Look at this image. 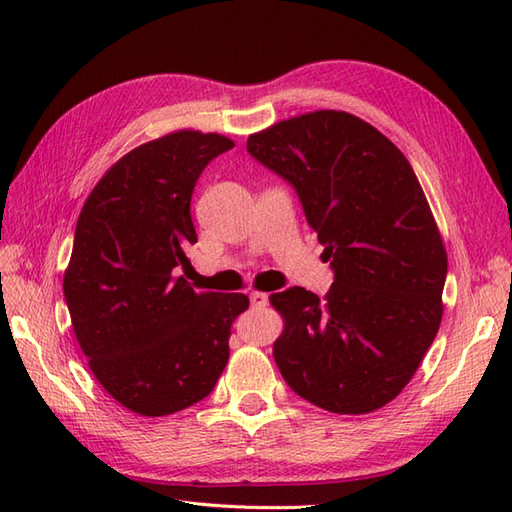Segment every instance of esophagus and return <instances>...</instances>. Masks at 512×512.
Here are the masks:
<instances>
[{
	"label": "esophagus",
	"instance_id": "esophagus-1",
	"mask_svg": "<svg viewBox=\"0 0 512 512\" xmlns=\"http://www.w3.org/2000/svg\"><path fill=\"white\" fill-rule=\"evenodd\" d=\"M250 306H253V308L268 306V295H266V292H250Z\"/></svg>",
	"mask_w": 512,
	"mask_h": 512
}]
</instances>
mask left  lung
<instances>
[{
  "instance_id": "8db88e82",
  "label": "left lung",
  "mask_w": 512,
  "mask_h": 512,
  "mask_svg": "<svg viewBox=\"0 0 512 512\" xmlns=\"http://www.w3.org/2000/svg\"><path fill=\"white\" fill-rule=\"evenodd\" d=\"M248 154L295 187L334 284L270 295L273 356L290 389L332 413H369L416 374L442 321L447 250L409 160L376 127L319 110L248 136Z\"/></svg>"
}]
</instances>
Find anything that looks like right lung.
I'll return each instance as SVG.
<instances>
[{
	"label": "right lung",
	"mask_w": 512,
	"mask_h": 512,
	"mask_svg": "<svg viewBox=\"0 0 512 512\" xmlns=\"http://www.w3.org/2000/svg\"><path fill=\"white\" fill-rule=\"evenodd\" d=\"M231 138L180 129L129 151L76 222L63 295L94 378L140 416H169L213 391L228 361L239 292H198L178 268L198 242L191 195Z\"/></svg>",
	"instance_id": "1"
}]
</instances>
